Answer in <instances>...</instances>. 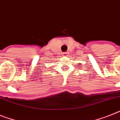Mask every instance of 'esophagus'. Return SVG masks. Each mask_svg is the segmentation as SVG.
I'll use <instances>...</instances> for the list:
<instances>
[{"instance_id":"esophagus-1","label":"esophagus","mask_w":120,"mask_h":120,"mask_svg":"<svg viewBox=\"0 0 120 120\" xmlns=\"http://www.w3.org/2000/svg\"><path fill=\"white\" fill-rule=\"evenodd\" d=\"M62 56H68V53H67V52H64V53H62Z\"/></svg>"}]
</instances>
